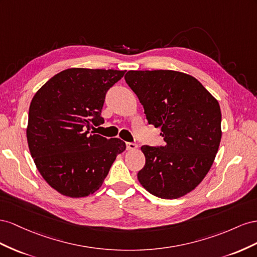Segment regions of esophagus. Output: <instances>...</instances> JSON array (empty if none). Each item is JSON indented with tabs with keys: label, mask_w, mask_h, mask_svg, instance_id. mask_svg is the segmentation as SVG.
Segmentation results:
<instances>
[{
	"label": "esophagus",
	"mask_w": 257,
	"mask_h": 257,
	"mask_svg": "<svg viewBox=\"0 0 257 257\" xmlns=\"http://www.w3.org/2000/svg\"><path fill=\"white\" fill-rule=\"evenodd\" d=\"M126 148L128 151H135L138 149V144L134 143V142H127L126 143Z\"/></svg>",
	"instance_id": "1"
}]
</instances>
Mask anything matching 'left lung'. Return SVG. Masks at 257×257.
I'll return each instance as SVG.
<instances>
[{"instance_id": "left-lung-1", "label": "left lung", "mask_w": 257, "mask_h": 257, "mask_svg": "<svg viewBox=\"0 0 257 257\" xmlns=\"http://www.w3.org/2000/svg\"><path fill=\"white\" fill-rule=\"evenodd\" d=\"M124 80L144 107L146 119L160 127L164 146L143 145L142 186L163 199L192 192L213 164L222 138L217 100L199 80L171 70L128 71Z\"/></svg>"}]
</instances>
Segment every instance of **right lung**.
I'll use <instances>...</instances> for the list:
<instances>
[{
    "instance_id": "obj_1",
    "label": "right lung",
    "mask_w": 257,
    "mask_h": 257,
    "mask_svg": "<svg viewBox=\"0 0 257 257\" xmlns=\"http://www.w3.org/2000/svg\"><path fill=\"white\" fill-rule=\"evenodd\" d=\"M126 71L72 68L34 94L27 139L41 175L60 194L79 198L98 190L126 144L90 131L103 123L107 90ZM94 129V128H93Z\"/></svg>"
}]
</instances>
